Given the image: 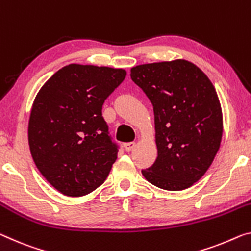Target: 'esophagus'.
I'll return each mask as SVG.
<instances>
[{
	"label": "esophagus",
	"mask_w": 251,
	"mask_h": 251,
	"mask_svg": "<svg viewBox=\"0 0 251 251\" xmlns=\"http://www.w3.org/2000/svg\"><path fill=\"white\" fill-rule=\"evenodd\" d=\"M134 146H136V144H134V142H126V144L123 145V147H125L126 151H131V150L133 149Z\"/></svg>",
	"instance_id": "esophagus-1"
}]
</instances>
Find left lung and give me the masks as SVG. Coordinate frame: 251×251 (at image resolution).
<instances>
[{"label":"left lung","mask_w":251,"mask_h":251,"mask_svg":"<svg viewBox=\"0 0 251 251\" xmlns=\"http://www.w3.org/2000/svg\"><path fill=\"white\" fill-rule=\"evenodd\" d=\"M130 76L155 114L158 156L142 175L166 191L191 187L209 169L221 144L222 110L213 84L184 59L139 65Z\"/></svg>","instance_id":"1"}]
</instances>
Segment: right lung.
I'll use <instances>...</instances> for the list:
<instances>
[{
  "label": "right lung",
  "mask_w": 251,
  "mask_h": 251,
  "mask_svg": "<svg viewBox=\"0 0 251 251\" xmlns=\"http://www.w3.org/2000/svg\"><path fill=\"white\" fill-rule=\"evenodd\" d=\"M126 75L121 68L71 64L38 92L29 119L30 152L61 194L86 195L109 176L119 150L102 106Z\"/></svg>",
  "instance_id": "right-lung-1"
}]
</instances>
